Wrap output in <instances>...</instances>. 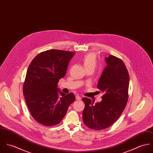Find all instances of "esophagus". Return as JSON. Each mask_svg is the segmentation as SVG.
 Wrapping results in <instances>:
<instances>
[{
    "mask_svg": "<svg viewBox=\"0 0 153 153\" xmlns=\"http://www.w3.org/2000/svg\"><path fill=\"white\" fill-rule=\"evenodd\" d=\"M75 98H76V100H81V97H79V96H78V95H76Z\"/></svg>",
    "mask_w": 153,
    "mask_h": 153,
    "instance_id": "1",
    "label": "esophagus"
}]
</instances>
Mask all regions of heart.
Segmentation results:
<instances>
[{"label": "heart", "instance_id": "b5f03b06", "mask_svg": "<svg viewBox=\"0 0 153 153\" xmlns=\"http://www.w3.org/2000/svg\"><path fill=\"white\" fill-rule=\"evenodd\" d=\"M82 62L85 69H95L97 64V56L94 53H89L85 55L82 59Z\"/></svg>", "mask_w": 153, "mask_h": 153}]
</instances>
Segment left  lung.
<instances>
[{"mask_svg": "<svg viewBox=\"0 0 153 153\" xmlns=\"http://www.w3.org/2000/svg\"><path fill=\"white\" fill-rule=\"evenodd\" d=\"M107 66L99 79L97 88L104 95L102 101L94 104L83 98L85 108L82 113L84 124L95 130L105 129L120 117L128 98L129 74L123 61L113 55L105 58Z\"/></svg>", "mask_w": 153, "mask_h": 153, "instance_id": "obj_1", "label": "left lung"}]
</instances>
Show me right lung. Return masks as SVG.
Returning <instances> with one entry per match:
<instances>
[{"label": "right lung", "instance_id": "1", "mask_svg": "<svg viewBox=\"0 0 153 153\" xmlns=\"http://www.w3.org/2000/svg\"><path fill=\"white\" fill-rule=\"evenodd\" d=\"M75 52L51 49L39 53L29 66L23 92L29 111L39 124L53 126L65 117L75 101L74 94H65L58 88Z\"/></svg>", "mask_w": 153, "mask_h": 153}]
</instances>
